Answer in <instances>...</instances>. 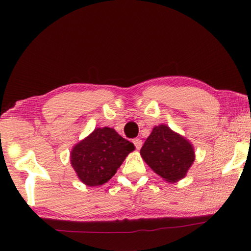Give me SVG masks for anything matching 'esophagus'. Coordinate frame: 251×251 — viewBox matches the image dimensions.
<instances>
[{"instance_id": "34e87169", "label": "esophagus", "mask_w": 251, "mask_h": 251, "mask_svg": "<svg viewBox=\"0 0 251 251\" xmlns=\"http://www.w3.org/2000/svg\"><path fill=\"white\" fill-rule=\"evenodd\" d=\"M132 142H134V145H135L137 150H140L141 147H142V140L139 139V138H136V139L132 140Z\"/></svg>"}]
</instances>
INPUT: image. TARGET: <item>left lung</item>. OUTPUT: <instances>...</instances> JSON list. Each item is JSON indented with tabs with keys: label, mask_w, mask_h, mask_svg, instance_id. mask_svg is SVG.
<instances>
[{
	"label": "left lung",
	"mask_w": 251,
	"mask_h": 251,
	"mask_svg": "<svg viewBox=\"0 0 251 251\" xmlns=\"http://www.w3.org/2000/svg\"><path fill=\"white\" fill-rule=\"evenodd\" d=\"M140 154L154 172L169 182L182 179L195 157L191 143L166 125L154 127Z\"/></svg>",
	"instance_id": "8db88e82"
}]
</instances>
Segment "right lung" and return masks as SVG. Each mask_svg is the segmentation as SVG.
<instances>
[{
	"label": "right lung",
	"instance_id": "right-lung-1",
	"mask_svg": "<svg viewBox=\"0 0 251 251\" xmlns=\"http://www.w3.org/2000/svg\"><path fill=\"white\" fill-rule=\"evenodd\" d=\"M131 142L109 128H96L73 148L71 164L78 178L89 186L105 183L134 150Z\"/></svg>",
	"mask_w": 251,
	"mask_h": 251
}]
</instances>
